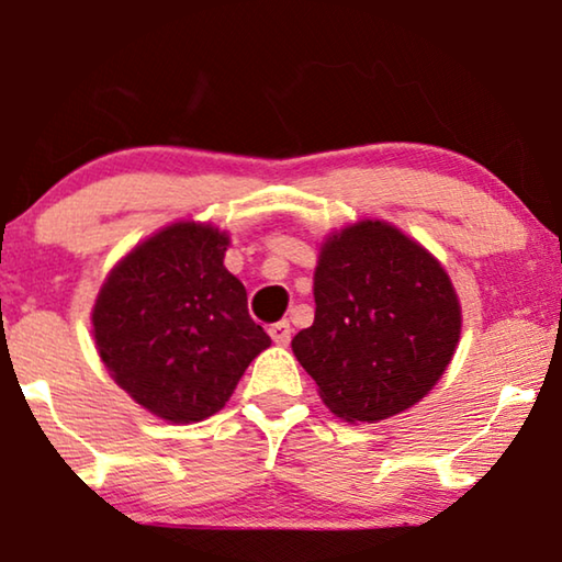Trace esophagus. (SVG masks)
Listing matches in <instances>:
<instances>
[{"label": "esophagus", "mask_w": 562, "mask_h": 562, "mask_svg": "<svg viewBox=\"0 0 562 562\" xmlns=\"http://www.w3.org/2000/svg\"><path fill=\"white\" fill-rule=\"evenodd\" d=\"M267 331H269V337H272V342L282 345V347H285L290 342V337H293V329H290L288 322H277L269 326Z\"/></svg>", "instance_id": "esophagus-1"}]
</instances>
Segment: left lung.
<instances>
[{
  "label": "left lung",
  "instance_id": "obj_1",
  "mask_svg": "<svg viewBox=\"0 0 562 562\" xmlns=\"http://www.w3.org/2000/svg\"><path fill=\"white\" fill-rule=\"evenodd\" d=\"M316 314L293 352L347 423H379L417 404L457 352L461 305L428 248L386 220H358L318 248Z\"/></svg>",
  "mask_w": 562,
  "mask_h": 562
}]
</instances>
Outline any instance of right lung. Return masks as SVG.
Returning a JSON list of instances; mask_svg holds the SVG:
<instances>
[{"instance_id": "add662e5", "label": "right lung", "mask_w": 562, "mask_h": 562, "mask_svg": "<svg viewBox=\"0 0 562 562\" xmlns=\"http://www.w3.org/2000/svg\"><path fill=\"white\" fill-rule=\"evenodd\" d=\"M231 236L179 220L132 248L92 305V337L111 379L176 425L225 407L272 339L248 316L246 288L225 269Z\"/></svg>"}]
</instances>
